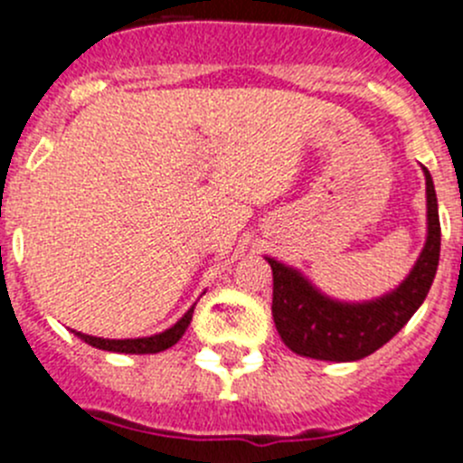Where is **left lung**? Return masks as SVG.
<instances>
[{
  "label": "left lung",
  "mask_w": 463,
  "mask_h": 463,
  "mask_svg": "<svg viewBox=\"0 0 463 463\" xmlns=\"http://www.w3.org/2000/svg\"><path fill=\"white\" fill-rule=\"evenodd\" d=\"M427 182V241L413 269L397 288L366 302H341L320 293L299 269L274 258L272 316L281 341L304 357L327 362H355L372 355L392 339L427 298L440 256V222L434 180Z\"/></svg>",
  "instance_id": "obj_1"
}]
</instances>
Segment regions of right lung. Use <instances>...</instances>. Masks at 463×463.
<instances>
[{
  "instance_id": "right-lung-1",
  "label": "right lung",
  "mask_w": 463,
  "mask_h": 463,
  "mask_svg": "<svg viewBox=\"0 0 463 463\" xmlns=\"http://www.w3.org/2000/svg\"><path fill=\"white\" fill-rule=\"evenodd\" d=\"M194 309L195 304L182 316L173 327L168 330L159 332V335H152V336H140V339H103V336H91V335H82V332H76L78 339H82L85 344L94 345L99 351H108V353H128V355H147V353H161L170 345H175L177 341L182 339V335L186 332L189 327L191 318H194Z\"/></svg>"
}]
</instances>
